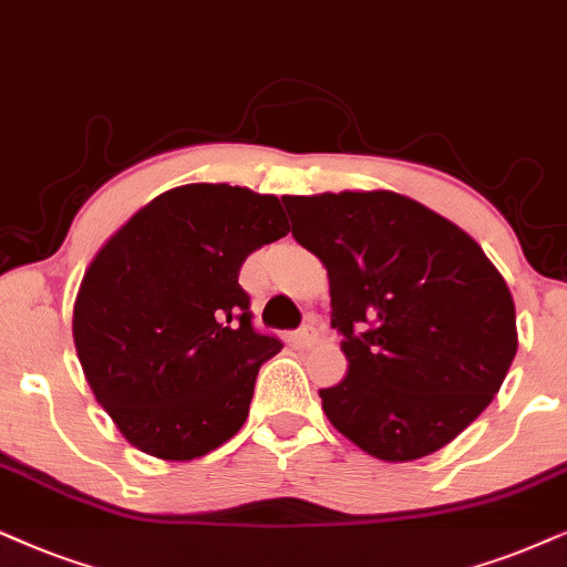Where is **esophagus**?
<instances>
[{"mask_svg": "<svg viewBox=\"0 0 567 567\" xmlns=\"http://www.w3.org/2000/svg\"><path fill=\"white\" fill-rule=\"evenodd\" d=\"M319 337H321L319 321L311 319V321H306V324L298 329V332H296V342H298L300 348H311V346H317Z\"/></svg>", "mask_w": 567, "mask_h": 567, "instance_id": "34e87169", "label": "esophagus"}]
</instances>
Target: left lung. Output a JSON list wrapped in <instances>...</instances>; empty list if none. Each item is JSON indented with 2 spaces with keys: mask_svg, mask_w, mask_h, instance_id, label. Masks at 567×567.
<instances>
[{
  "mask_svg": "<svg viewBox=\"0 0 567 567\" xmlns=\"http://www.w3.org/2000/svg\"><path fill=\"white\" fill-rule=\"evenodd\" d=\"M292 238L329 275L348 377L319 390L363 453L403 463L476 421L518 332L503 275L461 227L392 190L285 196Z\"/></svg>",
  "mask_w": 567,
  "mask_h": 567,
  "instance_id": "8db88e82",
  "label": "left lung"
}]
</instances>
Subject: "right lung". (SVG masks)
Listing matches in <instances>:
<instances>
[{
	"instance_id": "add662e5",
	"label": "right lung",
	"mask_w": 567,
	"mask_h": 567,
	"mask_svg": "<svg viewBox=\"0 0 567 567\" xmlns=\"http://www.w3.org/2000/svg\"><path fill=\"white\" fill-rule=\"evenodd\" d=\"M290 230L277 196L196 183L143 206L85 271L75 350L125 440L193 461L246 424L259 369L282 350L254 329L238 277Z\"/></svg>"
}]
</instances>
